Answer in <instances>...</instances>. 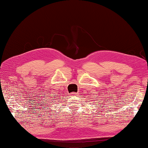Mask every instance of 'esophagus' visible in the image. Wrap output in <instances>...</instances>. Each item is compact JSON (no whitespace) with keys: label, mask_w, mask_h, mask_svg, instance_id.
Here are the masks:
<instances>
[{"label":"esophagus","mask_w":148,"mask_h":148,"mask_svg":"<svg viewBox=\"0 0 148 148\" xmlns=\"http://www.w3.org/2000/svg\"><path fill=\"white\" fill-rule=\"evenodd\" d=\"M77 93H75V92H73V93H71V96H77Z\"/></svg>","instance_id":"obj_1"}]
</instances>
